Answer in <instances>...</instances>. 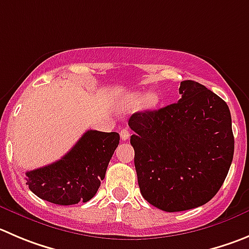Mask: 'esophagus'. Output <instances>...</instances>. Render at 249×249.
I'll use <instances>...</instances> for the list:
<instances>
[{
    "label": "esophagus",
    "mask_w": 249,
    "mask_h": 249,
    "mask_svg": "<svg viewBox=\"0 0 249 249\" xmlns=\"http://www.w3.org/2000/svg\"><path fill=\"white\" fill-rule=\"evenodd\" d=\"M129 136H131V133H129L128 129H127V128L121 129V132H120V137H121V139H122L123 142H124V141H128V139H129Z\"/></svg>",
    "instance_id": "34e87169"
}]
</instances>
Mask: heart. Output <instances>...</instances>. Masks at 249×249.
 <instances>
[{"label": "heart", "mask_w": 249, "mask_h": 249, "mask_svg": "<svg viewBox=\"0 0 249 249\" xmlns=\"http://www.w3.org/2000/svg\"><path fill=\"white\" fill-rule=\"evenodd\" d=\"M141 101L142 99L138 98V96H133V98H132V103L133 104H141ZM156 101H158V99H156V96L154 95V94H150V95L146 96V105L148 106L155 105Z\"/></svg>", "instance_id": "obj_1"}]
</instances>
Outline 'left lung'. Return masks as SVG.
Masks as SVG:
<instances>
[{
	"label": "left lung",
	"mask_w": 249,
	"mask_h": 249,
	"mask_svg": "<svg viewBox=\"0 0 249 249\" xmlns=\"http://www.w3.org/2000/svg\"><path fill=\"white\" fill-rule=\"evenodd\" d=\"M179 94L178 103L136 112L128 121L142 196L169 213L209 202L235 149L231 113L220 96L194 80L181 82Z\"/></svg>",
	"instance_id": "8db88e82"
}]
</instances>
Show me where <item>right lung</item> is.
Returning a JSON list of instances; mask_svg holds the SVG:
<instances>
[{"mask_svg":"<svg viewBox=\"0 0 249 249\" xmlns=\"http://www.w3.org/2000/svg\"><path fill=\"white\" fill-rule=\"evenodd\" d=\"M120 143L116 132L87 131L58 161L25 172L29 189L53 204L72 205L94 197Z\"/></svg>","mask_w":249,"mask_h":249,"instance_id":"1","label":"right lung"}]
</instances>
